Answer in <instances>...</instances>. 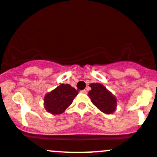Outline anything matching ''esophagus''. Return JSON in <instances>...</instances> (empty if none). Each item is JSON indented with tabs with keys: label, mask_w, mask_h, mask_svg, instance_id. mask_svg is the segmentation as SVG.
Wrapping results in <instances>:
<instances>
[{
	"label": "esophagus",
	"mask_w": 157,
	"mask_h": 157,
	"mask_svg": "<svg viewBox=\"0 0 157 157\" xmlns=\"http://www.w3.org/2000/svg\"><path fill=\"white\" fill-rule=\"evenodd\" d=\"M81 92H82V94H87V92H88V91H87L86 90H82Z\"/></svg>",
	"instance_id": "34e87169"
}]
</instances>
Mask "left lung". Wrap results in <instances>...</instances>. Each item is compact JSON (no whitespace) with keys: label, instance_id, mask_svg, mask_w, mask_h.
I'll return each mask as SVG.
<instances>
[{"label":"left lung","instance_id":"1","mask_svg":"<svg viewBox=\"0 0 157 157\" xmlns=\"http://www.w3.org/2000/svg\"><path fill=\"white\" fill-rule=\"evenodd\" d=\"M89 86L91 90L88 92V96L92 103L104 113H113L117 104L114 95L100 83H91Z\"/></svg>","mask_w":157,"mask_h":157}]
</instances>
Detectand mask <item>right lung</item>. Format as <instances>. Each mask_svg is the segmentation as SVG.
<instances>
[{"label":"right lung","instance_id":"add662e5","mask_svg":"<svg viewBox=\"0 0 157 157\" xmlns=\"http://www.w3.org/2000/svg\"><path fill=\"white\" fill-rule=\"evenodd\" d=\"M78 94V92L69 84H61L45 95L44 98L45 109L54 115L63 113Z\"/></svg>","mask_w":157,"mask_h":157}]
</instances>
